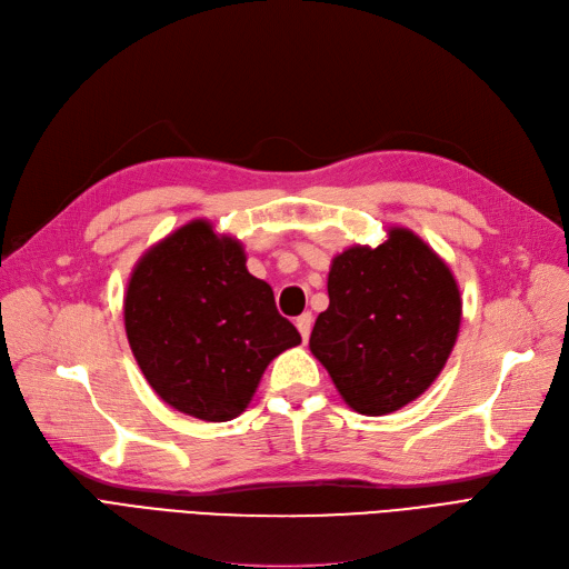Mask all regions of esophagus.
Returning <instances> with one entry per match:
<instances>
[{
  "mask_svg": "<svg viewBox=\"0 0 569 569\" xmlns=\"http://www.w3.org/2000/svg\"><path fill=\"white\" fill-rule=\"evenodd\" d=\"M311 323H313V317H311V311H305L302 317H298V321H296V326H298V330H300V335H302V340L307 342L309 340V332H311Z\"/></svg>",
  "mask_w": 569,
  "mask_h": 569,
  "instance_id": "34e87169",
  "label": "esophagus"
}]
</instances>
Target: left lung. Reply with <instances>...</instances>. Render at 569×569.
I'll return each mask as SVG.
<instances>
[{
    "label": "left lung",
    "mask_w": 569,
    "mask_h": 569,
    "mask_svg": "<svg viewBox=\"0 0 569 569\" xmlns=\"http://www.w3.org/2000/svg\"><path fill=\"white\" fill-rule=\"evenodd\" d=\"M328 298L309 349L356 412H393L431 387L455 347L461 300L422 239L393 227L382 246L345 250L332 260Z\"/></svg>",
    "instance_id": "8db88e82"
}]
</instances>
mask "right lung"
<instances>
[{
    "label": "right lung",
    "instance_id": "add662e5",
    "mask_svg": "<svg viewBox=\"0 0 569 569\" xmlns=\"http://www.w3.org/2000/svg\"><path fill=\"white\" fill-rule=\"evenodd\" d=\"M129 345L168 406L206 422L239 417L271 359L302 342L239 241L194 220L136 264L123 300Z\"/></svg>",
    "mask_w": 569,
    "mask_h": 569
}]
</instances>
